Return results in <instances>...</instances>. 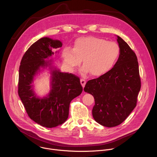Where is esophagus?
<instances>
[{"label": "esophagus", "mask_w": 157, "mask_h": 157, "mask_svg": "<svg viewBox=\"0 0 157 157\" xmlns=\"http://www.w3.org/2000/svg\"><path fill=\"white\" fill-rule=\"evenodd\" d=\"M80 81H81V84L82 86L84 87L85 86L86 83V81L85 79H81Z\"/></svg>", "instance_id": "esophagus-1"}]
</instances>
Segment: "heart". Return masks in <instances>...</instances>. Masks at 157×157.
<instances>
[{
  "instance_id": "heart-1",
  "label": "heart",
  "mask_w": 157,
  "mask_h": 157,
  "mask_svg": "<svg viewBox=\"0 0 157 157\" xmlns=\"http://www.w3.org/2000/svg\"><path fill=\"white\" fill-rule=\"evenodd\" d=\"M120 53L121 48L117 43L90 36L77 39L73 48L65 47L61 55L68 68H76L82 59V73L89 72L93 76H99L112 69Z\"/></svg>"
}]
</instances>
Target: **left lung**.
Instances as JSON below:
<instances>
[{"instance_id": "obj_1", "label": "left lung", "mask_w": 157, "mask_h": 157, "mask_svg": "<svg viewBox=\"0 0 157 157\" xmlns=\"http://www.w3.org/2000/svg\"><path fill=\"white\" fill-rule=\"evenodd\" d=\"M121 48L114 67L98 78L88 81L84 88L95 100L92 113L99 124L113 127L122 124L136 107L141 87L137 56L117 36Z\"/></svg>"}]
</instances>
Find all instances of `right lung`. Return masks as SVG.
<instances>
[{
  "label": "right lung",
  "mask_w": 157,
  "mask_h": 157,
  "mask_svg": "<svg viewBox=\"0 0 157 157\" xmlns=\"http://www.w3.org/2000/svg\"><path fill=\"white\" fill-rule=\"evenodd\" d=\"M62 47V43L44 37L30 47L24 55L19 67L18 93L29 117L43 127L53 128L63 124L68 117L71 101L82 91L79 78L55 70L52 71V89L49 95L40 99L31 85L40 67L48 66L46 60L54 54L53 48Z\"/></svg>",
  "instance_id": "1"
}]
</instances>
